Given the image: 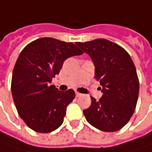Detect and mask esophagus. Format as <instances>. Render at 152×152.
I'll list each match as a JSON object with an SVG mask.
<instances>
[{"instance_id": "esophagus-1", "label": "esophagus", "mask_w": 152, "mask_h": 152, "mask_svg": "<svg viewBox=\"0 0 152 152\" xmlns=\"http://www.w3.org/2000/svg\"><path fill=\"white\" fill-rule=\"evenodd\" d=\"M82 94H80V93H78V92H76V97H79V96H81Z\"/></svg>"}]
</instances>
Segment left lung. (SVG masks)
<instances>
[{
	"label": "left lung",
	"mask_w": 152,
	"mask_h": 152,
	"mask_svg": "<svg viewBox=\"0 0 152 152\" xmlns=\"http://www.w3.org/2000/svg\"><path fill=\"white\" fill-rule=\"evenodd\" d=\"M76 44L92 59L94 78L100 81L103 93L99 101L91 97V106L83 110L86 120L101 131L121 130L138 102L139 83L132 58L119 45L105 39Z\"/></svg>",
	"instance_id": "obj_1"
}]
</instances>
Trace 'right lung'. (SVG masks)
<instances>
[{"mask_svg":"<svg viewBox=\"0 0 152 152\" xmlns=\"http://www.w3.org/2000/svg\"><path fill=\"white\" fill-rule=\"evenodd\" d=\"M83 52L73 43L41 38L28 44L14 65L11 90L19 115L31 130L47 133L63 124L73 89L59 91L50 85L64 60Z\"/></svg>","mask_w":152,"mask_h":152,"instance_id":"add662e5","label":"right lung"}]
</instances>
